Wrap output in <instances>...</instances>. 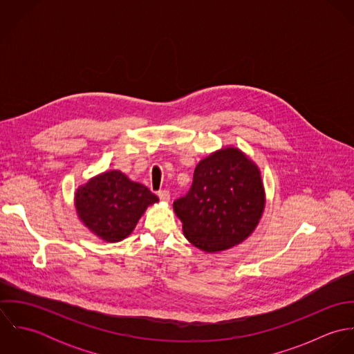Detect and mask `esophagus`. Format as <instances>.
Wrapping results in <instances>:
<instances>
[{
	"mask_svg": "<svg viewBox=\"0 0 354 354\" xmlns=\"http://www.w3.org/2000/svg\"><path fill=\"white\" fill-rule=\"evenodd\" d=\"M158 196H159V199H160L162 202H169V201H170V192L166 191V189L159 191V192H158Z\"/></svg>",
	"mask_w": 354,
	"mask_h": 354,
	"instance_id": "1",
	"label": "esophagus"
}]
</instances>
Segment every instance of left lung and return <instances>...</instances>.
Returning <instances> with one entry per match:
<instances>
[{"label": "left lung", "instance_id": "obj_1", "mask_svg": "<svg viewBox=\"0 0 354 354\" xmlns=\"http://www.w3.org/2000/svg\"><path fill=\"white\" fill-rule=\"evenodd\" d=\"M187 240L205 252L243 243L259 223L264 188L257 166L234 147L199 162L189 191L173 203Z\"/></svg>", "mask_w": 354, "mask_h": 354}]
</instances>
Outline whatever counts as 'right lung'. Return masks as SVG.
Segmentation results:
<instances>
[{
	"instance_id": "right-lung-1",
	"label": "right lung",
	"mask_w": 354,
	"mask_h": 354,
	"mask_svg": "<svg viewBox=\"0 0 354 354\" xmlns=\"http://www.w3.org/2000/svg\"><path fill=\"white\" fill-rule=\"evenodd\" d=\"M158 202L143 184L111 170L91 178L75 196L77 215L100 239L117 243L132 233L146 208Z\"/></svg>"
}]
</instances>
